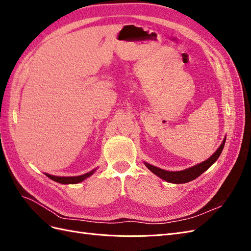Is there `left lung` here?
<instances>
[{"instance_id":"8db88e82","label":"left lung","mask_w":251,"mask_h":251,"mask_svg":"<svg viewBox=\"0 0 251 251\" xmlns=\"http://www.w3.org/2000/svg\"><path fill=\"white\" fill-rule=\"evenodd\" d=\"M225 141H226V139L223 140L221 146H220V148L216 151V153L211 157H209L206 161H203L202 163L197 164V165L193 166V168H189L184 171L169 172V171H164V170H161L159 168H156V166L151 165L149 163H144V164H146L147 168L151 173H154L156 176L160 177L161 179H163L165 181L171 182V183H176V184L186 183V182H189L196 178H198L201 174H203L205 171L208 170L210 168V165H212L217 161V159L222 153L223 148L225 146Z\"/></svg>"}]
</instances>
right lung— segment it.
Instances as JSON below:
<instances>
[{
	"instance_id": "obj_1",
	"label": "right lung",
	"mask_w": 251,
	"mask_h": 251,
	"mask_svg": "<svg viewBox=\"0 0 251 251\" xmlns=\"http://www.w3.org/2000/svg\"><path fill=\"white\" fill-rule=\"evenodd\" d=\"M95 172V170L91 171L85 175H81V176H76V177H56V176H52V175L46 174V176L49 177L51 180L58 182V183L62 184H75V183H79V182L83 181L86 178L90 177L91 175Z\"/></svg>"
}]
</instances>
